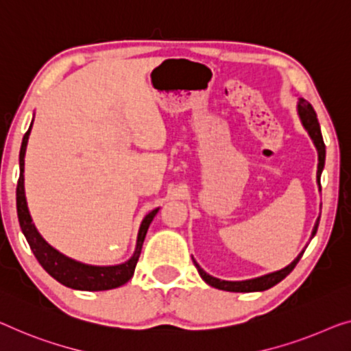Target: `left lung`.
<instances>
[{
  "instance_id": "obj_1",
  "label": "left lung",
  "mask_w": 351,
  "mask_h": 351,
  "mask_svg": "<svg viewBox=\"0 0 351 351\" xmlns=\"http://www.w3.org/2000/svg\"><path fill=\"white\" fill-rule=\"evenodd\" d=\"M298 114H300L301 118V123L304 125L307 132H309L311 138L313 140V145H315V148L318 151V169H317V181H318V186H320V191H322V184H320V176H322V171H323V167H325V156H326V149H325V142H323V137H322V130H320V124H318V119H317V113L313 107L311 106L309 102L306 101V99H300L298 101ZM318 222H320V217L317 219L315 226H313L312 230V238L315 237L317 233V228H318ZM302 254H304V250L298 255V257L291 261L289 266H285L284 269L280 271H276V273H269V274H265L261 277H255V279H249V280H238V282H232V280H221L217 279V277H213L209 276L208 273H205L195 260H193V265H195V268L198 271V274L202 276V279L206 282L208 285L214 287V289H219V290H226V291H237V293H249V291H263V290H268L271 287H274L276 284H279L282 279H285L287 276H289L293 268H295L298 261L302 257Z\"/></svg>"
}]
</instances>
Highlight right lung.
<instances>
[{
  "label": "right lung",
  "instance_id": "1",
  "mask_svg": "<svg viewBox=\"0 0 351 351\" xmlns=\"http://www.w3.org/2000/svg\"><path fill=\"white\" fill-rule=\"evenodd\" d=\"M33 128L31 123L29 129L26 130L23 135L22 148H20V178L17 182V216L20 222V228L25 234L26 241H28L31 250H33L34 257L38 258L42 268L49 273L53 279H56L60 284L69 287L74 290H85V291H101V290H112L117 287L124 285L130 277L134 276L135 266L140 254H142V245L145 241L146 232H148L149 223L153 222L156 214H158L159 208L153 209L148 213L142 221V226L138 230L137 237V245H135V252L128 261L121 265L114 266H93L85 265L80 261H75L66 255L60 254L58 250L51 247L50 244L45 243V239L40 237L38 230H36L33 219L29 216L28 205H26L25 198V186H23V170H25V153L26 145H28L29 132Z\"/></svg>",
  "mask_w": 351,
  "mask_h": 351
}]
</instances>
